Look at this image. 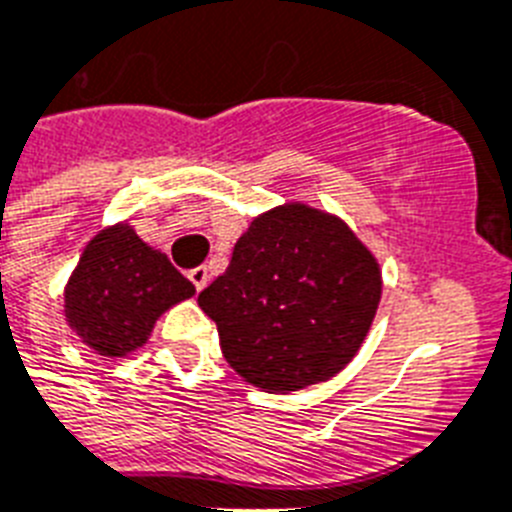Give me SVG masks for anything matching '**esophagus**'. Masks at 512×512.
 <instances>
[{
  "label": "esophagus",
  "mask_w": 512,
  "mask_h": 512,
  "mask_svg": "<svg viewBox=\"0 0 512 512\" xmlns=\"http://www.w3.org/2000/svg\"><path fill=\"white\" fill-rule=\"evenodd\" d=\"M189 279H191V282H194L196 290L202 292L204 287H207V282H209L207 266H196V269H191V272H189Z\"/></svg>",
  "instance_id": "1"
}]
</instances>
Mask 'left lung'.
Returning a JSON list of instances; mask_svg holds the SVG:
<instances>
[{"label": "left lung", "mask_w": 512, "mask_h": 512, "mask_svg": "<svg viewBox=\"0 0 512 512\" xmlns=\"http://www.w3.org/2000/svg\"><path fill=\"white\" fill-rule=\"evenodd\" d=\"M381 266L336 214L290 202L253 217L230 266L199 292L230 368L287 393L329 381L362 347Z\"/></svg>", "instance_id": "1"}]
</instances>
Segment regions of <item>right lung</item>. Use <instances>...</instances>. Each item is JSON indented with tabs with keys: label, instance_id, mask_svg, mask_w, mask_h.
<instances>
[{
	"label": "right lung",
	"instance_id": "obj_1",
	"mask_svg": "<svg viewBox=\"0 0 512 512\" xmlns=\"http://www.w3.org/2000/svg\"><path fill=\"white\" fill-rule=\"evenodd\" d=\"M194 292L163 251L147 246L129 222H119L82 251L64 287V316L98 355L126 357L147 344L165 310Z\"/></svg>",
	"mask_w": 512,
	"mask_h": 512
}]
</instances>
